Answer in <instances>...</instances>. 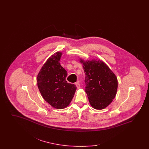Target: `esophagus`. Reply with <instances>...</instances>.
<instances>
[{
    "instance_id": "obj_1",
    "label": "esophagus",
    "mask_w": 149,
    "mask_h": 149,
    "mask_svg": "<svg viewBox=\"0 0 149 149\" xmlns=\"http://www.w3.org/2000/svg\"><path fill=\"white\" fill-rule=\"evenodd\" d=\"M75 85L77 86V88H78V89L80 88V83H79V81H77V83H75Z\"/></svg>"
}]
</instances>
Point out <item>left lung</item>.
<instances>
[{"label":"left lung","instance_id":"obj_1","mask_svg":"<svg viewBox=\"0 0 149 149\" xmlns=\"http://www.w3.org/2000/svg\"><path fill=\"white\" fill-rule=\"evenodd\" d=\"M80 61L84 65L85 92L91 105L96 109L105 108L115 98L117 79L103 61Z\"/></svg>","mask_w":149,"mask_h":149}]
</instances>
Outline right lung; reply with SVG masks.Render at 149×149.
Wrapping results in <instances>:
<instances>
[{
  "label": "right lung",
  "instance_id": "obj_1",
  "mask_svg": "<svg viewBox=\"0 0 149 149\" xmlns=\"http://www.w3.org/2000/svg\"><path fill=\"white\" fill-rule=\"evenodd\" d=\"M62 53L57 52L43 65L37 76V85L42 96L51 106L63 109L71 102L76 85L67 83V71L59 61Z\"/></svg>",
  "mask_w": 149,
  "mask_h": 149
}]
</instances>
